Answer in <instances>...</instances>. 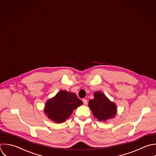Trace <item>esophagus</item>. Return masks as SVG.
Instances as JSON below:
<instances>
[{"label":"esophagus","mask_w":156,"mask_h":156,"mask_svg":"<svg viewBox=\"0 0 156 156\" xmlns=\"http://www.w3.org/2000/svg\"><path fill=\"white\" fill-rule=\"evenodd\" d=\"M83 103L84 105H86L87 103V100L86 99H83Z\"/></svg>","instance_id":"1"}]
</instances>
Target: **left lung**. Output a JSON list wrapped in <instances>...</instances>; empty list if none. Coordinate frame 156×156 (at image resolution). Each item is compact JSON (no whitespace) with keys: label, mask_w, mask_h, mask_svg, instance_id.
<instances>
[{"label":"left lung","mask_w":156,"mask_h":156,"mask_svg":"<svg viewBox=\"0 0 156 156\" xmlns=\"http://www.w3.org/2000/svg\"><path fill=\"white\" fill-rule=\"evenodd\" d=\"M94 98L89 101V107L94 116L99 121H106L114 118L117 113L116 105L100 91L94 94Z\"/></svg>","instance_id":"obj_1"}]
</instances>
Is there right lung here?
Listing matches in <instances>:
<instances>
[{
  "mask_svg": "<svg viewBox=\"0 0 156 156\" xmlns=\"http://www.w3.org/2000/svg\"><path fill=\"white\" fill-rule=\"evenodd\" d=\"M83 103L75 94L61 90L47 101L44 113L49 119L56 123H61L65 122L73 110Z\"/></svg>",
  "mask_w": 156,
  "mask_h": 156,
  "instance_id": "add662e5",
  "label": "right lung"
}]
</instances>
